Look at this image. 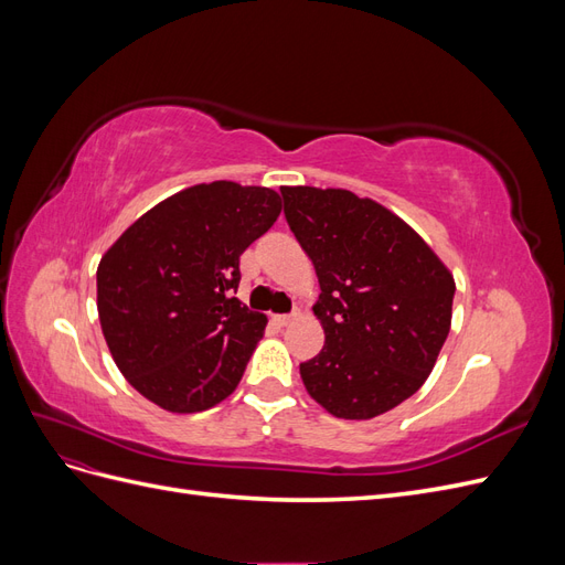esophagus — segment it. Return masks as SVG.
I'll list each match as a JSON object with an SVG mask.
<instances>
[{"label": "esophagus", "instance_id": "obj_1", "mask_svg": "<svg viewBox=\"0 0 565 565\" xmlns=\"http://www.w3.org/2000/svg\"><path fill=\"white\" fill-rule=\"evenodd\" d=\"M273 322H276L278 328H287V324L292 322V316H273Z\"/></svg>", "mask_w": 565, "mask_h": 565}]
</instances>
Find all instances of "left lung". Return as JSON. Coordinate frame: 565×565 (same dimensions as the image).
<instances>
[{"mask_svg":"<svg viewBox=\"0 0 565 565\" xmlns=\"http://www.w3.org/2000/svg\"><path fill=\"white\" fill-rule=\"evenodd\" d=\"M285 218L320 282L322 351L299 365L341 419L388 413L429 377L452 320L455 280L401 216L341 188L282 185Z\"/></svg>","mask_w":565,"mask_h":565,"instance_id":"left-lung-1","label":"left lung"}]
</instances>
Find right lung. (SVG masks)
<instances>
[{
  "instance_id": "1",
  "label": "right lung",
  "mask_w": 565,
  "mask_h": 565,
  "mask_svg": "<svg viewBox=\"0 0 565 565\" xmlns=\"http://www.w3.org/2000/svg\"><path fill=\"white\" fill-rule=\"evenodd\" d=\"M280 210L270 188L198 183L136 218L104 254L96 270L100 330L143 398L188 415L241 384L268 322L233 297L241 254Z\"/></svg>"
}]
</instances>
